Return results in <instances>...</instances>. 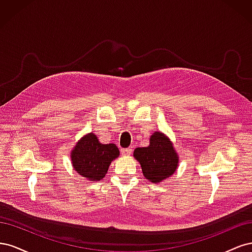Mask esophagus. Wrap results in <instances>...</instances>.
Wrapping results in <instances>:
<instances>
[{
    "label": "esophagus",
    "instance_id": "obj_1",
    "mask_svg": "<svg viewBox=\"0 0 252 252\" xmlns=\"http://www.w3.org/2000/svg\"><path fill=\"white\" fill-rule=\"evenodd\" d=\"M131 152H132L131 148H122L121 149V154L123 156H130Z\"/></svg>",
    "mask_w": 252,
    "mask_h": 252
}]
</instances>
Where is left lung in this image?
Returning a JSON list of instances; mask_svg holds the SVG:
<instances>
[{"label": "left lung", "mask_w": 252, "mask_h": 252, "mask_svg": "<svg viewBox=\"0 0 252 252\" xmlns=\"http://www.w3.org/2000/svg\"><path fill=\"white\" fill-rule=\"evenodd\" d=\"M133 156L141 164L144 177L152 183L172 175L179 162L171 142L161 132L152 134L149 146L136 148Z\"/></svg>", "instance_id": "left-lung-1"}]
</instances>
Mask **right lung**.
I'll return each mask as SVG.
<instances>
[{
	"label": "right lung",
	"instance_id": "add662e5",
	"mask_svg": "<svg viewBox=\"0 0 252 252\" xmlns=\"http://www.w3.org/2000/svg\"><path fill=\"white\" fill-rule=\"evenodd\" d=\"M120 151L114 144H101L95 134L89 133L72 150L73 168L82 177L93 181L102 180Z\"/></svg>",
	"mask_w": 252,
	"mask_h": 252
}]
</instances>
